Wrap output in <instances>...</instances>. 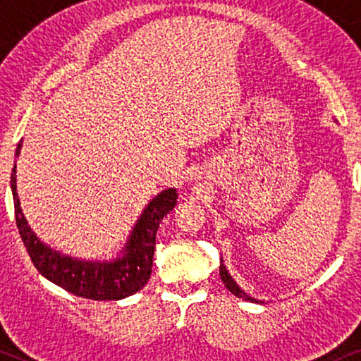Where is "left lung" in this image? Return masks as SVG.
Masks as SVG:
<instances>
[{
	"label": "left lung",
	"mask_w": 361,
	"mask_h": 361,
	"mask_svg": "<svg viewBox=\"0 0 361 361\" xmlns=\"http://www.w3.org/2000/svg\"><path fill=\"white\" fill-rule=\"evenodd\" d=\"M220 276H221V281H224L225 288L228 289L230 293H233L236 298H241V299H245V300H255L253 298H250V295L246 294L245 290H241L238 288V284H236L235 281H233V278H231V276L228 274V271H226L225 266L221 264V261H220Z\"/></svg>",
	"instance_id": "left-lung-1"
}]
</instances>
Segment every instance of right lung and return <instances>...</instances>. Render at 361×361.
<instances>
[{"instance_id": "add662e5", "label": "right lung", "mask_w": 361, "mask_h": 361, "mask_svg": "<svg viewBox=\"0 0 361 361\" xmlns=\"http://www.w3.org/2000/svg\"><path fill=\"white\" fill-rule=\"evenodd\" d=\"M23 141L16 147V156ZM11 190L14 215L21 240L29 258L44 278L61 286L67 293L93 300H118L145 288L151 276L154 256L156 233L164 215L177 204L176 189H166L157 194L142 212L126 241L121 256L113 261H82L66 256L51 246L44 245L27 225L16 190V164L11 172Z\"/></svg>"}]
</instances>
